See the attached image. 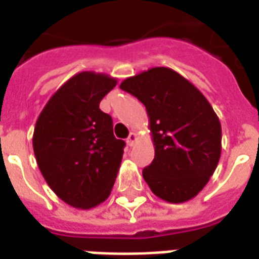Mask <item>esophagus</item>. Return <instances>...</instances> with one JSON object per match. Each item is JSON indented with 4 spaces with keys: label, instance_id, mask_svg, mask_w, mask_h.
Instances as JSON below:
<instances>
[{
    "label": "esophagus",
    "instance_id": "34e87169",
    "mask_svg": "<svg viewBox=\"0 0 259 259\" xmlns=\"http://www.w3.org/2000/svg\"><path fill=\"white\" fill-rule=\"evenodd\" d=\"M137 139H139V137H137V135H136V133H130L129 137L126 139V143H127V146H130V147L135 146V143L137 141Z\"/></svg>",
    "mask_w": 259,
    "mask_h": 259
}]
</instances>
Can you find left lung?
<instances>
[{
  "instance_id": "1",
  "label": "left lung",
  "mask_w": 259,
  "mask_h": 259,
  "mask_svg": "<svg viewBox=\"0 0 259 259\" xmlns=\"http://www.w3.org/2000/svg\"><path fill=\"white\" fill-rule=\"evenodd\" d=\"M120 89L146 105L155 157L143 169L154 194L172 204L194 198L221 158L222 127L204 94L174 69L157 66Z\"/></svg>"
}]
</instances>
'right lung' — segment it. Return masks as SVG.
Segmentation results:
<instances>
[{"label": "right lung", "instance_id": "add662e5", "mask_svg": "<svg viewBox=\"0 0 259 259\" xmlns=\"http://www.w3.org/2000/svg\"><path fill=\"white\" fill-rule=\"evenodd\" d=\"M105 73L80 72L54 93L38 115L33 150L51 190L66 204L90 209L107 200L123 157L112 118L100 102L116 85Z\"/></svg>", "mask_w": 259, "mask_h": 259}]
</instances>
